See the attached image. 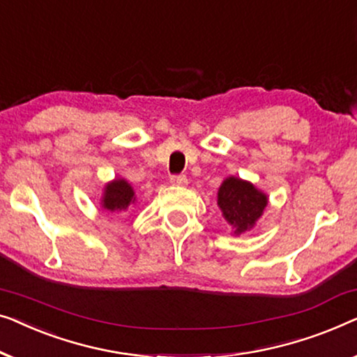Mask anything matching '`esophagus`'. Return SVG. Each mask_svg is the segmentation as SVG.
<instances>
[{"instance_id":"34e87169","label":"esophagus","mask_w":357,"mask_h":357,"mask_svg":"<svg viewBox=\"0 0 357 357\" xmlns=\"http://www.w3.org/2000/svg\"><path fill=\"white\" fill-rule=\"evenodd\" d=\"M169 183L173 185H185L188 184V178H185L184 174H176V176L169 178Z\"/></svg>"}]
</instances>
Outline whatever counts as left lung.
<instances>
[{
  "mask_svg": "<svg viewBox=\"0 0 357 357\" xmlns=\"http://www.w3.org/2000/svg\"><path fill=\"white\" fill-rule=\"evenodd\" d=\"M268 204V195L250 181L228 176L218 188L217 205L231 228L233 236L252 229L262 217Z\"/></svg>",
  "mask_w": 357,
  "mask_h": 357,
  "instance_id": "1",
  "label": "left lung"
}]
</instances>
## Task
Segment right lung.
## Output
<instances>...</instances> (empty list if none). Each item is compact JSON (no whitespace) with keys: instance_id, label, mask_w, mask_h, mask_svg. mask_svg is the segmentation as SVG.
<instances>
[{"instance_id":"1","label":"right lung","mask_w":357,"mask_h":357,"mask_svg":"<svg viewBox=\"0 0 357 357\" xmlns=\"http://www.w3.org/2000/svg\"><path fill=\"white\" fill-rule=\"evenodd\" d=\"M137 202L134 188L124 178H114L105 184L100 205L103 210L112 213L126 212V210Z\"/></svg>"}]
</instances>
